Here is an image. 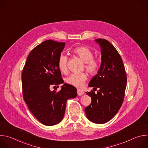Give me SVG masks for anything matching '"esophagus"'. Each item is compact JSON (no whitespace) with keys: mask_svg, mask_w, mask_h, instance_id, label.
<instances>
[{"mask_svg":"<svg viewBox=\"0 0 148 148\" xmlns=\"http://www.w3.org/2000/svg\"><path fill=\"white\" fill-rule=\"evenodd\" d=\"M84 94V92L82 90H80V89H78L77 90V94L78 95H82Z\"/></svg>","mask_w":148,"mask_h":148,"instance_id":"obj_1","label":"esophagus"}]
</instances>
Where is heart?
I'll use <instances>...</instances> for the list:
<instances>
[{"instance_id":"b5f03b06","label":"heart","mask_w":148,"mask_h":148,"mask_svg":"<svg viewBox=\"0 0 148 148\" xmlns=\"http://www.w3.org/2000/svg\"><path fill=\"white\" fill-rule=\"evenodd\" d=\"M73 53L78 56L84 62L86 70L91 75H95L99 70V63L97 60L93 58L92 51L87 47L79 46L73 50ZM68 57L64 53H61L57 60L58 67L62 73H67ZM87 79V76L85 73L72 74L66 78V82L71 86L77 88L82 87L85 81Z\"/></svg>"}]
</instances>
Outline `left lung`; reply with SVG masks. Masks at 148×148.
Instances as JSON below:
<instances>
[{
  "instance_id": "left-lung-1",
  "label": "left lung",
  "mask_w": 148,
  "mask_h": 148,
  "mask_svg": "<svg viewBox=\"0 0 148 148\" xmlns=\"http://www.w3.org/2000/svg\"><path fill=\"white\" fill-rule=\"evenodd\" d=\"M95 41L101 48V64L88 87L99 90L96 94L93 91L86 92L91 97V103L85 112L90 121L102 124L111 120L119 110L127 78L122 60L114 46L105 39Z\"/></svg>"
}]
</instances>
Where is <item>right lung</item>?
<instances>
[{
  "label": "right lung",
  "instance_id": "add662e5",
  "mask_svg": "<svg viewBox=\"0 0 148 148\" xmlns=\"http://www.w3.org/2000/svg\"><path fill=\"white\" fill-rule=\"evenodd\" d=\"M65 45L51 40L42 42L29 54L22 74L24 100L37 119L47 126L60 122L67 100L77 95L76 88L67 83L58 92L50 90L64 82L57 60Z\"/></svg>",
  "mask_w": 148,
  "mask_h": 148
}]
</instances>
